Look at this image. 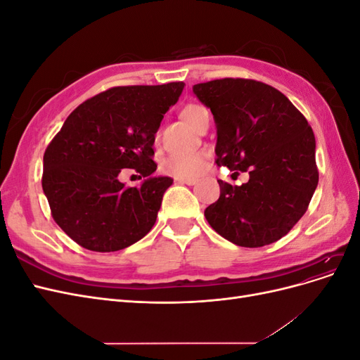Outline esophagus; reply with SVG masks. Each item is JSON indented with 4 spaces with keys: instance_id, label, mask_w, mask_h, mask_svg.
I'll list each match as a JSON object with an SVG mask.
<instances>
[{
    "instance_id": "1",
    "label": "esophagus",
    "mask_w": 360,
    "mask_h": 360,
    "mask_svg": "<svg viewBox=\"0 0 360 360\" xmlns=\"http://www.w3.org/2000/svg\"><path fill=\"white\" fill-rule=\"evenodd\" d=\"M177 183H183V184H188V186H192V184L197 183V179H181V177H176Z\"/></svg>"
}]
</instances>
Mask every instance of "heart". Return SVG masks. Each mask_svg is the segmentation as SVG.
Returning <instances> with one entry per match:
<instances>
[{
    "label": "heart",
    "instance_id": "b5f03b06",
    "mask_svg": "<svg viewBox=\"0 0 360 360\" xmlns=\"http://www.w3.org/2000/svg\"><path fill=\"white\" fill-rule=\"evenodd\" d=\"M207 112L205 108L200 105H186L183 108L181 117L193 127L200 122V118ZM204 156L201 153H186V155H172L167 158L162 163V169L169 176L192 179L202 171L204 168Z\"/></svg>",
    "mask_w": 360,
    "mask_h": 360
}]
</instances>
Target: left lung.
I'll return each instance as SVG.
<instances>
[{
    "label": "left lung",
    "instance_id": "left-lung-1",
    "mask_svg": "<svg viewBox=\"0 0 360 360\" xmlns=\"http://www.w3.org/2000/svg\"><path fill=\"white\" fill-rule=\"evenodd\" d=\"M192 90L213 114L217 165L249 171L240 186L217 180L221 195L205 209L207 222L237 246L279 240L307 212L319 184L307 118L281 91L252 79H216Z\"/></svg>",
    "mask_w": 360,
    "mask_h": 360
}]
</instances>
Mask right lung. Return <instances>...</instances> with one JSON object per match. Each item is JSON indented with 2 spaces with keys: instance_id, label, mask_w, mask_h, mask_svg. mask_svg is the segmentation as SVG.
Here are the masks:
<instances>
[{
  "instance_id": "obj_1",
  "label": "right lung",
  "mask_w": 360,
  "mask_h": 360,
  "mask_svg": "<svg viewBox=\"0 0 360 360\" xmlns=\"http://www.w3.org/2000/svg\"><path fill=\"white\" fill-rule=\"evenodd\" d=\"M184 82L114 86L81 103L43 156L41 188L53 221L72 240L96 252H114L153 228L171 177H155V135L176 105ZM124 167L145 177L127 188Z\"/></svg>"
}]
</instances>
